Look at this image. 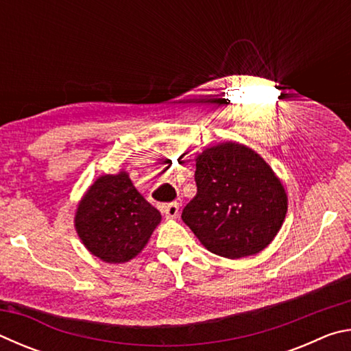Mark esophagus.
Listing matches in <instances>:
<instances>
[{
	"label": "esophagus",
	"mask_w": 351,
	"mask_h": 351,
	"mask_svg": "<svg viewBox=\"0 0 351 351\" xmlns=\"http://www.w3.org/2000/svg\"><path fill=\"white\" fill-rule=\"evenodd\" d=\"M162 210L165 213V218L167 219H175L180 215V204L178 203H170V204H165L162 207Z\"/></svg>",
	"instance_id": "1"
}]
</instances>
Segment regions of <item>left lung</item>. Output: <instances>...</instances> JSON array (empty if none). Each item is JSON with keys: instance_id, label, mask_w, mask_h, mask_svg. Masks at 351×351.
Here are the masks:
<instances>
[{"instance_id": "8db88e82", "label": "left lung", "mask_w": 351, "mask_h": 351, "mask_svg": "<svg viewBox=\"0 0 351 351\" xmlns=\"http://www.w3.org/2000/svg\"><path fill=\"white\" fill-rule=\"evenodd\" d=\"M195 161L197 195L184 207L182 221L221 257L263 251L288 210L287 192L268 162L237 142L206 148Z\"/></svg>"}]
</instances>
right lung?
I'll return each instance as SVG.
<instances>
[{
    "label": "right lung",
    "mask_w": 351,
    "mask_h": 351,
    "mask_svg": "<svg viewBox=\"0 0 351 351\" xmlns=\"http://www.w3.org/2000/svg\"><path fill=\"white\" fill-rule=\"evenodd\" d=\"M85 247L106 263L134 258L161 223V213L136 190L127 171L104 175L86 190L75 212Z\"/></svg>",
    "instance_id": "right-lung-1"
}]
</instances>
